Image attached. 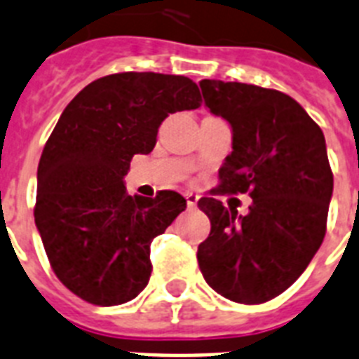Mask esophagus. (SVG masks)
Masks as SVG:
<instances>
[{
    "label": "esophagus",
    "instance_id": "1",
    "mask_svg": "<svg viewBox=\"0 0 359 359\" xmlns=\"http://www.w3.org/2000/svg\"><path fill=\"white\" fill-rule=\"evenodd\" d=\"M184 197H186V203H188V208H195V206H197L199 195L194 194V191H188V194H184Z\"/></svg>",
    "mask_w": 359,
    "mask_h": 359
}]
</instances>
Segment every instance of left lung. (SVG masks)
<instances>
[{"mask_svg":"<svg viewBox=\"0 0 359 359\" xmlns=\"http://www.w3.org/2000/svg\"><path fill=\"white\" fill-rule=\"evenodd\" d=\"M210 112L232 127V153L219 186L197 203L210 234L197 249L212 290L240 304H262L304 273L326 234L334 175L321 127L278 90L205 79ZM249 193L250 214L238 216L215 194Z\"/></svg>","mask_w":359,"mask_h":359,"instance_id":"left-lung-1","label":"left lung"}]
</instances>
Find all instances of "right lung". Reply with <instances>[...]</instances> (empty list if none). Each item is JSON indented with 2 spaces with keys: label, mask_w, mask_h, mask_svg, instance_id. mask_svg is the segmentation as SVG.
I'll list each match as a JSON object with an SVG mask.
<instances>
[{
  "label": "right lung",
  "mask_w": 359,
  "mask_h": 359,
  "mask_svg": "<svg viewBox=\"0 0 359 359\" xmlns=\"http://www.w3.org/2000/svg\"><path fill=\"white\" fill-rule=\"evenodd\" d=\"M201 107L182 75L125 72L84 86L64 109L38 164L34 223L55 275L95 306L133 301L151 276V241L186 208L164 189L129 195L123 177L170 114Z\"/></svg>",
  "instance_id": "right-lung-1"
}]
</instances>
